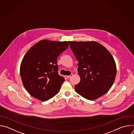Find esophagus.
<instances>
[{
    "label": "esophagus",
    "instance_id": "obj_1",
    "mask_svg": "<svg viewBox=\"0 0 134 134\" xmlns=\"http://www.w3.org/2000/svg\"><path fill=\"white\" fill-rule=\"evenodd\" d=\"M72 76H73V74H71L70 75H69V76H67V77L68 79H69V78H70L71 77H72Z\"/></svg>",
    "mask_w": 134,
    "mask_h": 134
}]
</instances>
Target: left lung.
<instances>
[{
  "label": "left lung",
  "instance_id": "1",
  "mask_svg": "<svg viewBox=\"0 0 134 134\" xmlns=\"http://www.w3.org/2000/svg\"><path fill=\"white\" fill-rule=\"evenodd\" d=\"M79 61L81 81L75 91L83 98L95 100L107 93L116 78V64L110 52L96 41H68Z\"/></svg>",
  "mask_w": 134,
  "mask_h": 134
}]
</instances>
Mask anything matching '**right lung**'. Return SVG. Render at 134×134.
<instances>
[{
	"label": "right lung",
	"mask_w": 134,
	"mask_h": 134,
	"mask_svg": "<svg viewBox=\"0 0 134 134\" xmlns=\"http://www.w3.org/2000/svg\"><path fill=\"white\" fill-rule=\"evenodd\" d=\"M68 46L67 41L42 40L26 53L21 64L20 74L31 96L46 101L59 92L65 79L58 74L57 58Z\"/></svg>",
	"instance_id": "obj_1"
}]
</instances>
